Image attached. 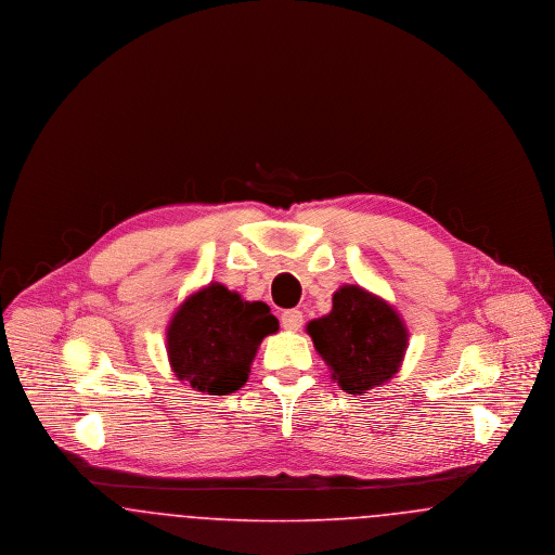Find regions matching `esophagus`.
<instances>
[{
	"mask_svg": "<svg viewBox=\"0 0 555 555\" xmlns=\"http://www.w3.org/2000/svg\"><path fill=\"white\" fill-rule=\"evenodd\" d=\"M281 324L285 331H299L301 324H304V317L299 310H287L283 317H281Z\"/></svg>",
	"mask_w": 555,
	"mask_h": 555,
	"instance_id": "esophagus-1",
	"label": "esophagus"
}]
</instances>
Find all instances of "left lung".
Here are the masks:
<instances>
[{"mask_svg": "<svg viewBox=\"0 0 555 555\" xmlns=\"http://www.w3.org/2000/svg\"><path fill=\"white\" fill-rule=\"evenodd\" d=\"M333 380L360 396L393 378L408 349V328L393 306L358 285L333 295V310L306 326Z\"/></svg>", "mask_w": 555, "mask_h": 555, "instance_id": "obj_1", "label": "left lung"}]
</instances>
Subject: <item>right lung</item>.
Masks as SVG:
<instances>
[{
    "instance_id": "right-lung-1",
    "label": "right lung",
    "mask_w": 555,
    "mask_h": 555,
    "mask_svg": "<svg viewBox=\"0 0 555 555\" xmlns=\"http://www.w3.org/2000/svg\"><path fill=\"white\" fill-rule=\"evenodd\" d=\"M279 320L262 301H245L220 283L189 295L166 331L170 369L179 380L208 396L238 391L262 339Z\"/></svg>"
}]
</instances>
